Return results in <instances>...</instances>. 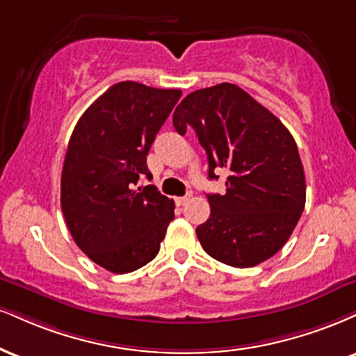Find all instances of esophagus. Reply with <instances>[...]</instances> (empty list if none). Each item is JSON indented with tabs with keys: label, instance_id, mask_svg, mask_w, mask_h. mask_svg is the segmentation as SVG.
Returning <instances> with one entry per match:
<instances>
[{
	"label": "esophagus",
	"instance_id": "esophagus-1",
	"mask_svg": "<svg viewBox=\"0 0 356 356\" xmlns=\"http://www.w3.org/2000/svg\"><path fill=\"white\" fill-rule=\"evenodd\" d=\"M189 199H191V194H186L184 197H175V204L184 205V204H187V200Z\"/></svg>",
	"mask_w": 356,
	"mask_h": 356
}]
</instances>
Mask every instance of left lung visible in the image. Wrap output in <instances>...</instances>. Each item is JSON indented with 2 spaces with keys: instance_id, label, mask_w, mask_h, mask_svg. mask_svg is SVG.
<instances>
[{
  "instance_id": "left-lung-1",
  "label": "left lung",
  "mask_w": 356,
  "mask_h": 356,
  "mask_svg": "<svg viewBox=\"0 0 356 356\" xmlns=\"http://www.w3.org/2000/svg\"><path fill=\"white\" fill-rule=\"evenodd\" d=\"M174 127H194L209 159L229 170L225 194H209L211 216L195 229L209 255L247 268L285 245L305 207V174L289 129L238 86L199 89L174 111Z\"/></svg>"
}]
</instances>
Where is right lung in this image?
Instances as JSON below:
<instances>
[{"instance_id": "obj_1", "label": "right lung", "mask_w": 356, "mask_h": 356, "mask_svg": "<svg viewBox=\"0 0 356 356\" xmlns=\"http://www.w3.org/2000/svg\"><path fill=\"white\" fill-rule=\"evenodd\" d=\"M181 89L122 81L89 106L72 131L61 174L66 225L92 262L129 273L159 254L174 200L156 186L147 154Z\"/></svg>"}]
</instances>
